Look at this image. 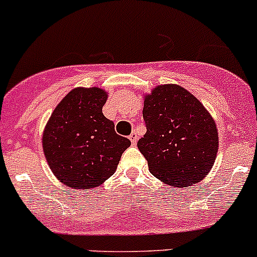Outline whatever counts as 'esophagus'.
I'll list each match as a JSON object with an SVG mask.
<instances>
[{"label":"esophagus","instance_id":"34e87169","mask_svg":"<svg viewBox=\"0 0 257 257\" xmlns=\"http://www.w3.org/2000/svg\"><path fill=\"white\" fill-rule=\"evenodd\" d=\"M129 139H131V142L133 144L137 143V141H138V137H137L136 132H132V134H131V136H129Z\"/></svg>","mask_w":257,"mask_h":257}]
</instances>
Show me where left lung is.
Returning a JSON list of instances; mask_svg holds the SVG:
<instances>
[{"label":"left lung","instance_id":"left-lung-1","mask_svg":"<svg viewBox=\"0 0 257 257\" xmlns=\"http://www.w3.org/2000/svg\"><path fill=\"white\" fill-rule=\"evenodd\" d=\"M147 133L138 148L151 173L171 187L202 181L215 163L218 133L203 104L177 84H164L144 95Z\"/></svg>","mask_w":257,"mask_h":257}]
</instances>
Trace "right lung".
I'll use <instances>...</instances> for the list:
<instances>
[{
    "label": "right lung",
    "mask_w": 257,
    "mask_h": 257,
    "mask_svg": "<svg viewBox=\"0 0 257 257\" xmlns=\"http://www.w3.org/2000/svg\"><path fill=\"white\" fill-rule=\"evenodd\" d=\"M108 93L101 88L69 91L56 105L42 133V151L50 169L73 189L100 186L116 171L131 146L103 114Z\"/></svg>",
    "instance_id": "1"
}]
</instances>
